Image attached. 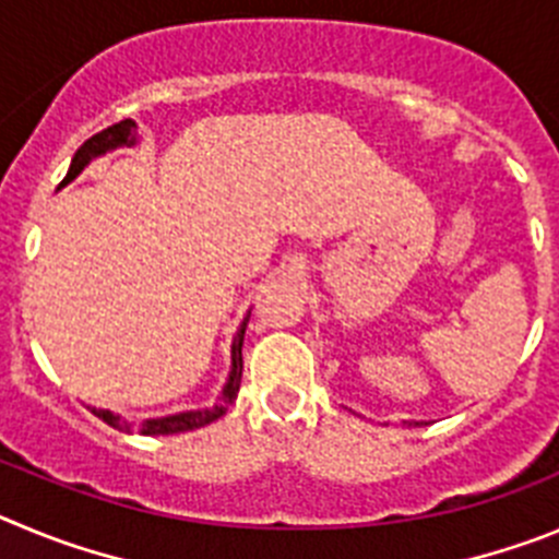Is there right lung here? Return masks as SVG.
Returning <instances> with one entry per match:
<instances>
[{"label": "right lung", "instance_id": "right-lung-1", "mask_svg": "<svg viewBox=\"0 0 559 559\" xmlns=\"http://www.w3.org/2000/svg\"><path fill=\"white\" fill-rule=\"evenodd\" d=\"M135 139H139V135H135L133 119H122V122L99 130L97 135H92L88 142H83V147L74 153L72 167H69L67 178H63V183L60 186L72 183V180L78 178V175L83 173V169L88 167V164H92L97 155H105L108 150H117V147H133ZM248 320H250V314L245 317L242 325L236 329L234 342H230V373H228V381H225L223 392H219V399L214 406H205V409L178 412V415H167V417H150V420H144V424H139V426L128 424L124 417L114 415L110 409H92V412L99 417V420H105L108 426H114V429H119V431L135 429L139 435H180V431H194V429H200V426L214 424L217 417H223L225 412H228V406L236 401L239 384H242V342H245V329H248Z\"/></svg>", "mask_w": 559, "mask_h": 559}]
</instances>
